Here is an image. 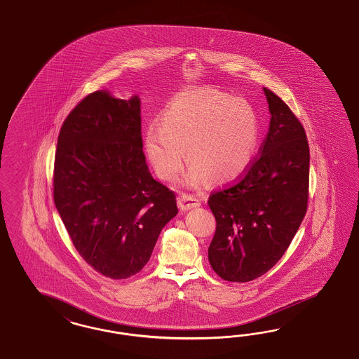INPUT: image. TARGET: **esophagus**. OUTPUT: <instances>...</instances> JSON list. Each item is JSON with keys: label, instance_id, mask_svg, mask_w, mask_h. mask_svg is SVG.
Wrapping results in <instances>:
<instances>
[{"label": "esophagus", "instance_id": "1", "mask_svg": "<svg viewBox=\"0 0 359 359\" xmlns=\"http://www.w3.org/2000/svg\"><path fill=\"white\" fill-rule=\"evenodd\" d=\"M201 205V201L198 197L191 195H182L177 198V207L180 208V210H189L192 208H197Z\"/></svg>", "mask_w": 359, "mask_h": 359}]
</instances>
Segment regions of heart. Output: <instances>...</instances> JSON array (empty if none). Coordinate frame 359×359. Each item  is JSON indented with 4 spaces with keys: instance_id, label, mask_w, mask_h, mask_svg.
<instances>
[{
    "instance_id": "b5f03b06",
    "label": "heart",
    "mask_w": 359,
    "mask_h": 359,
    "mask_svg": "<svg viewBox=\"0 0 359 359\" xmlns=\"http://www.w3.org/2000/svg\"><path fill=\"white\" fill-rule=\"evenodd\" d=\"M259 138L255 109L245 98L213 88L182 93L164 109L158 128L143 135V150L155 174L174 182L187 158L188 187L226 184L250 167Z\"/></svg>"
}]
</instances>
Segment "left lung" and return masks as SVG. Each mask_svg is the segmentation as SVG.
Instances as JSON below:
<instances>
[{"label":"left lung","instance_id":"1","mask_svg":"<svg viewBox=\"0 0 359 359\" xmlns=\"http://www.w3.org/2000/svg\"><path fill=\"white\" fill-rule=\"evenodd\" d=\"M263 92L271 120L261 155L238 183L208 200L217 222L208 258L228 282H250L273 267L306 212L309 147L304 128L282 98L267 88Z\"/></svg>","mask_w":359,"mask_h":359}]
</instances>
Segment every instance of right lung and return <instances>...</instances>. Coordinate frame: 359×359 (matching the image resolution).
Returning <instances> with one entry per match:
<instances>
[{"label":"right lung","mask_w":359,"mask_h":359,"mask_svg":"<svg viewBox=\"0 0 359 359\" xmlns=\"http://www.w3.org/2000/svg\"><path fill=\"white\" fill-rule=\"evenodd\" d=\"M141 100L88 95L59 133L54 201L79 254L110 279L141 271L176 197L152 177L143 154Z\"/></svg>","instance_id":"right-lung-1"}]
</instances>
